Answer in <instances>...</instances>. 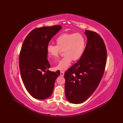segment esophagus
<instances>
[{
	"label": "esophagus",
	"instance_id": "1",
	"mask_svg": "<svg viewBox=\"0 0 123 123\" xmlns=\"http://www.w3.org/2000/svg\"><path fill=\"white\" fill-rule=\"evenodd\" d=\"M64 71H61V76H64Z\"/></svg>",
	"mask_w": 123,
	"mask_h": 123
}]
</instances>
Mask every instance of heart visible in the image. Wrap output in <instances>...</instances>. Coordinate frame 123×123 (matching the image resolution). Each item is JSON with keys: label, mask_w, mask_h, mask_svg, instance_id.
I'll use <instances>...</instances> for the list:
<instances>
[{"label": "heart", "mask_w": 123, "mask_h": 123, "mask_svg": "<svg viewBox=\"0 0 123 123\" xmlns=\"http://www.w3.org/2000/svg\"><path fill=\"white\" fill-rule=\"evenodd\" d=\"M56 46L49 44L47 47L48 58L53 62L56 61L63 51L65 55L56 67L57 70L67 69L72 61L80 59L84 53L86 39L80 33H63L56 39Z\"/></svg>", "instance_id": "1"}]
</instances>
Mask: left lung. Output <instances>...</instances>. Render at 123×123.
<instances>
[{
  "label": "left lung",
  "mask_w": 123,
  "mask_h": 123,
  "mask_svg": "<svg viewBox=\"0 0 123 123\" xmlns=\"http://www.w3.org/2000/svg\"><path fill=\"white\" fill-rule=\"evenodd\" d=\"M87 43L82 56L65 73L66 98L80 104L92 94L101 80L107 62V50L101 37L85 30Z\"/></svg>",
  "instance_id": "obj_1"
}]
</instances>
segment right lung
I'll list each match as a JSON object with an SVG mask.
<instances>
[{"mask_svg": "<svg viewBox=\"0 0 123 123\" xmlns=\"http://www.w3.org/2000/svg\"><path fill=\"white\" fill-rule=\"evenodd\" d=\"M62 29L61 25L34 29L26 37L19 54V66L25 89L33 98L44 99L52 94L60 71L48 70L47 47L50 40Z\"/></svg>", "mask_w": 123, "mask_h": 123, "instance_id": "add662e5", "label": "right lung"}]
</instances>
